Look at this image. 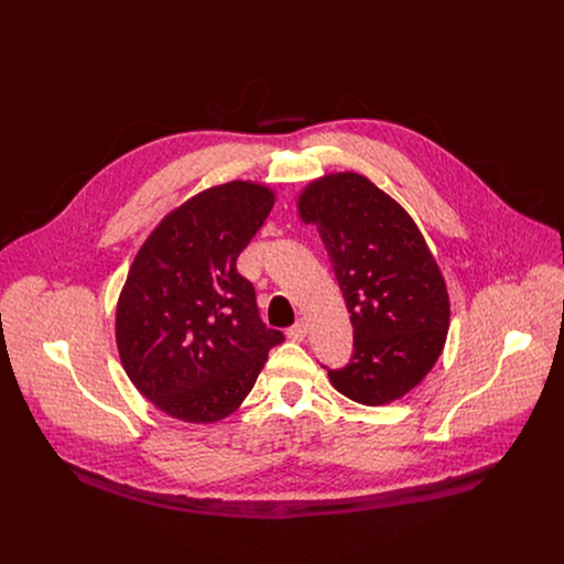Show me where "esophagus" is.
Instances as JSON below:
<instances>
[{
  "label": "esophagus",
  "instance_id": "esophagus-1",
  "mask_svg": "<svg viewBox=\"0 0 564 564\" xmlns=\"http://www.w3.org/2000/svg\"><path fill=\"white\" fill-rule=\"evenodd\" d=\"M305 335H307V326L303 324V321H299V324H294V326L288 330V337H290L292 341H303Z\"/></svg>",
  "mask_w": 564,
  "mask_h": 564
}]
</instances>
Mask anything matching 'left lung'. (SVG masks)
<instances>
[{
    "instance_id": "1",
    "label": "left lung",
    "mask_w": 564,
    "mask_h": 564,
    "mask_svg": "<svg viewBox=\"0 0 564 564\" xmlns=\"http://www.w3.org/2000/svg\"><path fill=\"white\" fill-rule=\"evenodd\" d=\"M296 212L324 240L352 321L355 352L328 370L333 386L364 406L401 399L440 359L451 324L446 281L420 227L355 172L307 183Z\"/></svg>"
}]
</instances>
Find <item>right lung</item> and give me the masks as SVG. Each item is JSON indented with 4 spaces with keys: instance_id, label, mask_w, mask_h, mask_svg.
Instances as JSON below:
<instances>
[{
    "instance_id": "1",
    "label": "right lung",
    "mask_w": 564,
    "mask_h": 564,
    "mask_svg": "<svg viewBox=\"0 0 564 564\" xmlns=\"http://www.w3.org/2000/svg\"><path fill=\"white\" fill-rule=\"evenodd\" d=\"M276 192L229 181L187 198L140 246L116 305V346L142 397L165 415L214 424L257 383L279 330L236 272Z\"/></svg>"
}]
</instances>
